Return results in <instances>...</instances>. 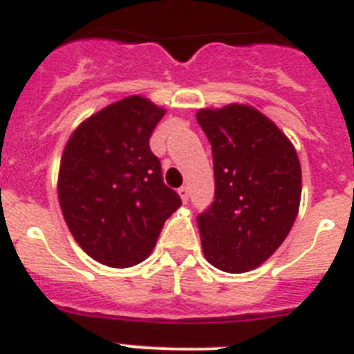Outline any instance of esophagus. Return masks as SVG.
<instances>
[{
	"label": "esophagus",
	"instance_id": "34e87169",
	"mask_svg": "<svg viewBox=\"0 0 354 354\" xmlns=\"http://www.w3.org/2000/svg\"><path fill=\"white\" fill-rule=\"evenodd\" d=\"M177 193H179L180 200H183V202L186 203V202H187V198H189V187H187V186L179 187V191H177Z\"/></svg>",
	"mask_w": 354,
	"mask_h": 354
}]
</instances>
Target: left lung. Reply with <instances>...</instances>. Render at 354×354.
Returning <instances> with one entry per match:
<instances>
[{"label":"left lung","instance_id":"1","mask_svg":"<svg viewBox=\"0 0 354 354\" xmlns=\"http://www.w3.org/2000/svg\"><path fill=\"white\" fill-rule=\"evenodd\" d=\"M196 121L212 145L214 202L198 216L207 261L242 274L267 261L297 219L302 168L290 138L254 106L202 109Z\"/></svg>","mask_w":354,"mask_h":354}]
</instances>
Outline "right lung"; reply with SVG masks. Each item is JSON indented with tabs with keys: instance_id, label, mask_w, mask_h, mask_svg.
Instances as JSON below:
<instances>
[{
	"instance_id": "add662e5",
	"label": "right lung",
	"mask_w": 354,
	"mask_h": 354,
	"mask_svg": "<svg viewBox=\"0 0 354 354\" xmlns=\"http://www.w3.org/2000/svg\"><path fill=\"white\" fill-rule=\"evenodd\" d=\"M167 110L133 95L80 122L61 156L57 196L68 230L93 259L140 263L180 207L149 138Z\"/></svg>"
}]
</instances>
